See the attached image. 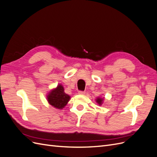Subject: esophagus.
I'll list each match as a JSON object with an SVG mask.
<instances>
[{"label":"esophagus","mask_w":157,"mask_h":157,"mask_svg":"<svg viewBox=\"0 0 157 157\" xmlns=\"http://www.w3.org/2000/svg\"><path fill=\"white\" fill-rule=\"evenodd\" d=\"M85 93H86L85 91H78V94H80V95H84L85 94Z\"/></svg>","instance_id":"1"}]
</instances>
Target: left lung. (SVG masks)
I'll return each instance as SVG.
<instances>
[{
	"label": "left lung",
	"instance_id": "1",
	"mask_svg": "<svg viewBox=\"0 0 157 157\" xmlns=\"http://www.w3.org/2000/svg\"><path fill=\"white\" fill-rule=\"evenodd\" d=\"M96 102L99 104V105H101V103H103V99L102 98H98L96 99Z\"/></svg>",
	"mask_w": 157,
	"mask_h": 157
}]
</instances>
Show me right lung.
<instances>
[{"label":"right lung","instance_id":"1","mask_svg":"<svg viewBox=\"0 0 157 157\" xmlns=\"http://www.w3.org/2000/svg\"><path fill=\"white\" fill-rule=\"evenodd\" d=\"M47 98L51 105L61 109L67 105L70 99V96L64 92V88L61 84H59L56 89L52 90Z\"/></svg>","mask_w":157,"mask_h":157}]
</instances>
